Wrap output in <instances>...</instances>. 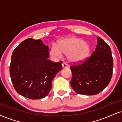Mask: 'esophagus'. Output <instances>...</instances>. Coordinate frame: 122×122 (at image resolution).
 <instances>
[{"mask_svg": "<svg viewBox=\"0 0 122 122\" xmlns=\"http://www.w3.org/2000/svg\"><path fill=\"white\" fill-rule=\"evenodd\" d=\"M62 67L63 68H68V65L66 63H62Z\"/></svg>", "mask_w": 122, "mask_h": 122, "instance_id": "obj_1", "label": "esophagus"}]
</instances>
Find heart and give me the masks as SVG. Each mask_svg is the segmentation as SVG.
I'll return each mask as SVG.
<instances>
[{"label": "heart", "instance_id": "obj_1", "mask_svg": "<svg viewBox=\"0 0 122 122\" xmlns=\"http://www.w3.org/2000/svg\"><path fill=\"white\" fill-rule=\"evenodd\" d=\"M91 51V47L81 38L76 37L59 41L57 46L51 47L50 54L54 58L61 56V54L67 55V60L72 63H79L86 59Z\"/></svg>", "mask_w": 122, "mask_h": 122}]
</instances>
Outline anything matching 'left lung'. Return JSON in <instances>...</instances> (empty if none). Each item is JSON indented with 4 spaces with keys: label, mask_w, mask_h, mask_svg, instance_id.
Returning <instances> with one entry per match:
<instances>
[{
    "label": "left lung",
    "mask_w": 122,
    "mask_h": 122,
    "mask_svg": "<svg viewBox=\"0 0 122 122\" xmlns=\"http://www.w3.org/2000/svg\"><path fill=\"white\" fill-rule=\"evenodd\" d=\"M113 58L109 46L100 37L95 51L81 64L70 67L71 85L77 94L92 96L100 93L112 79Z\"/></svg>",
    "instance_id": "left-lung-1"
}]
</instances>
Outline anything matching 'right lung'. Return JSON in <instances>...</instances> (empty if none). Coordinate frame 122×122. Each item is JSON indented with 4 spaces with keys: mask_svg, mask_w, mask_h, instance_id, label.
<instances>
[{
    "mask_svg": "<svg viewBox=\"0 0 122 122\" xmlns=\"http://www.w3.org/2000/svg\"><path fill=\"white\" fill-rule=\"evenodd\" d=\"M49 47L41 40L28 38L16 47L12 54L10 73L15 89L31 100L47 96L51 82L62 69V61L48 59Z\"/></svg>",
    "mask_w": 122,
    "mask_h": 122,
    "instance_id": "add662e5",
    "label": "right lung"
}]
</instances>
